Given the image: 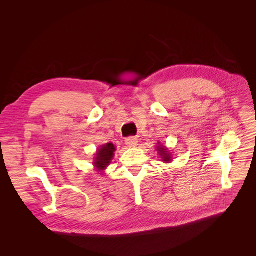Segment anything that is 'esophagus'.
<instances>
[{
  "instance_id": "34e87169",
  "label": "esophagus",
  "mask_w": 256,
  "mask_h": 256,
  "mask_svg": "<svg viewBox=\"0 0 256 256\" xmlns=\"http://www.w3.org/2000/svg\"><path fill=\"white\" fill-rule=\"evenodd\" d=\"M138 138H134V136H130V138H127L125 140V143L128 147H136L138 145Z\"/></svg>"
}]
</instances>
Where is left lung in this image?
<instances>
[{
	"mask_svg": "<svg viewBox=\"0 0 256 256\" xmlns=\"http://www.w3.org/2000/svg\"><path fill=\"white\" fill-rule=\"evenodd\" d=\"M159 146H157V152H159V156L161 157L162 161L166 162V164H168V162L172 161V156H171V152L166 148V146L164 145H160V143H158Z\"/></svg>",
	"mask_w": 256,
	"mask_h": 256,
	"instance_id": "obj_1",
	"label": "left lung"
}]
</instances>
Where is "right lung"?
<instances>
[{"label": "right lung", "mask_w": 256, "mask_h": 256, "mask_svg": "<svg viewBox=\"0 0 256 256\" xmlns=\"http://www.w3.org/2000/svg\"><path fill=\"white\" fill-rule=\"evenodd\" d=\"M116 148L112 143H106V145L100 146L95 156V161L92 164L95 166L97 172L102 173L104 170L111 164V161L114 157V152Z\"/></svg>", "instance_id": "obj_1"}]
</instances>
